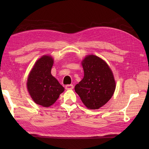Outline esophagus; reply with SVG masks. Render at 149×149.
Instances as JSON below:
<instances>
[{
	"instance_id": "esophagus-1",
	"label": "esophagus",
	"mask_w": 149,
	"mask_h": 149,
	"mask_svg": "<svg viewBox=\"0 0 149 149\" xmlns=\"http://www.w3.org/2000/svg\"><path fill=\"white\" fill-rule=\"evenodd\" d=\"M73 88H74V86H73V84H67L65 86V89L66 90H72Z\"/></svg>"
}]
</instances>
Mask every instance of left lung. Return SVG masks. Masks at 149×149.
Returning a JSON list of instances; mask_svg holds the SVG:
<instances>
[{
	"label": "left lung",
	"instance_id": "obj_1",
	"mask_svg": "<svg viewBox=\"0 0 149 149\" xmlns=\"http://www.w3.org/2000/svg\"><path fill=\"white\" fill-rule=\"evenodd\" d=\"M82 65L84 77L75 91L88 109H97L108 102L115 90L113 73L104 60L94 55L86 56Z\"/></svg>",
	"mask_w": 149,
	"mask_h": 149
}]
</instances>
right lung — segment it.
Returning <instances> with one entry per match:
<instances>
[{"mask_svg":"<svg viewBox=\"0 0 149 149\" xmlns=\"http://www.w3.org/2000/svg\"><path fill=\"white\" fill-rule=\"evenodd\" d=\"M54 61L52 57L43 56L34 65L27 79V90L34 102L49 107L64 91V88L51 74Z\"/></svg>","mask_w":149,"mask_h":149,"instance_id":"1","label":"right lung"}]
</instances>
